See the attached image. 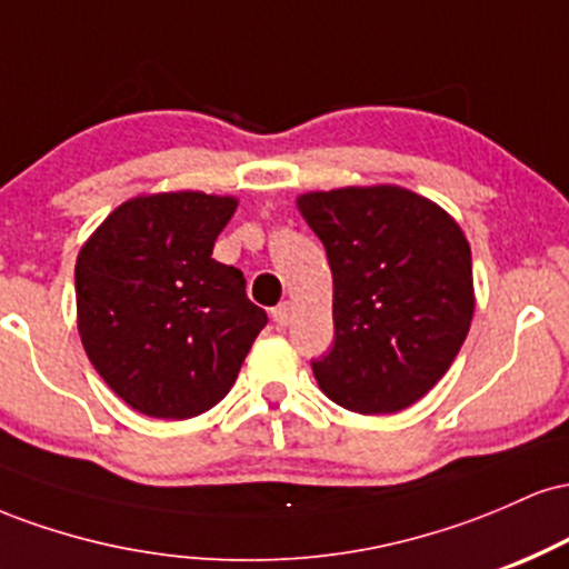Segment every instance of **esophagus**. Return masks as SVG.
Here are the masks:
<instances>
[{"instance_id": "obj_1", "label": "esophagus", "mask_w": 569, "mask_h": 569, "mask_svg": "<svg viewBox=\"0 0 569 569\" xmlns=\"http://www.w3.org/2000/svg\"><path fill=\"white\" fill-rule=\"evenodd\" d=\"M272 321L278 326H289L291 321V305L289 302H280L278 307H272Z\"/></svg>"}]
</instances>
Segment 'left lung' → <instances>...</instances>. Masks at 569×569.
Instances as JSON below:
<instances>
[{
    "instance_id": "8db88e82",
    "label": "left lung",
    "mask_w": 569,
    "mask_h": 569,
    "mask_svg": "<svg viewBox=\"0 0 569 569\" xmlns=\"http://www.w3.org/2000/svg\"><path fill=\"white\" fill-rule=\"evenodd\" d=\"M335 278V342L312 361L331 401L390 415L452 367L473 318L471 246L436 202L401 187L302 194Z\"/></svg>"
}]
</instances>
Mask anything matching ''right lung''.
<instances>
[{"label":"right lung","instance_id":"obj_1","mask_svg":"<svg viewBox=\"0 0 569 569\" xmlns=\"http://www.w3.org/2000/svg\"><path fill=\"white\" fill-rule=\"evenodd\" d=\"M238 200L160 192L114 208L77 257V326L103 382L147 417L187 420L230 393L267 312L211 257Z\"/></svg>","mask_w":569,"mask_h":569}]
</instances>
